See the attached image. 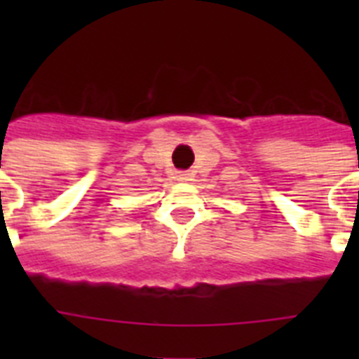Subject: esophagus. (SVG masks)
Listing matches in <instances>:
<instances>
[{
    "instance_id": "esophagus-1",
    "label": "esophagus",
    "mask_w": 359,
    "mask_h": 359,
    "mask_svg": "<svg viewBox=\"0 0 359 359\" xmlns=\"http://www.w3.org/2000/svg\"><path fill=\"white\" fill-rule=\"evenodd\" d=\"M179 179H180V180H186V179H188V177H186V175L182 173V175H179Z\"/></svg>"
}]
</instances>
